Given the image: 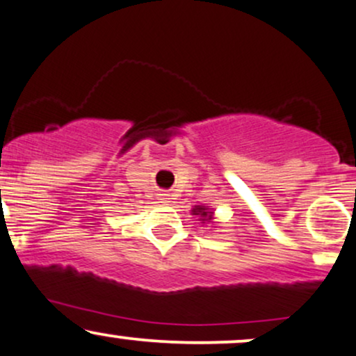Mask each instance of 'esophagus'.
<instances>
[{"label": "esophagus", "instance_id": "esophagus-1", "mask_svg": "<svg viewBox=\"0 0 356 356\" xmlns=\"http://www.w3.org/2000/svg\"><path fill=\"white\" fill-rule=\"evenodd\" d=\"M160 200H161V203H170L171 198H170V195H161Z\"/></svg>", "mask_w": 356, "mask_h": 356}]
</instances>
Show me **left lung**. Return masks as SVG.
<instances>
[{
	"mask_svg": "<svg viewBox=\"0 0 356 356\" xmlns=\"http://www.w3.org/2000/svg\"><path fill=\"white\" fill-rule=\"evenodd\" d=\"M193 214H201V218L211 219V214H209L208 209L203 208V206H196V208H193Z\"/></svg>",
	"mask_w": 356,
	"mask_h": 356,
	"instance_id": "8db88e82",
	"label": "left lung"
}]
</instances>
